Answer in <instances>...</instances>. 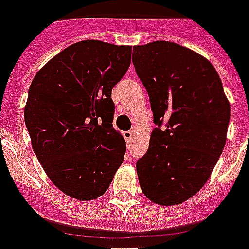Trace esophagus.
Listing matches in <instances>:
<instances>
[{"label":"esophagus","instance_id":"esophagus-1","mask_svg":"<svg viewBox=\"0 0 249 249\" xmlns=\"http://www.w3.org/2000/svg\"><path fill=\"white\" fill-rule=\"evenodd\" d=\"M133 137H134V131H133V130H128V131H125V133H124L125 141L128 142V143H129V142H131Z\"/></svg>","mask_w":249,"mask_h":249}]
</instances>
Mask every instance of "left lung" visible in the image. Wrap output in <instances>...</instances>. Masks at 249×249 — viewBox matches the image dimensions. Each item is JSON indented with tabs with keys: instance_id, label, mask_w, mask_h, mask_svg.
<instances>
[{
	"instance_id": "1",
	"label": "left lung",
	"mask_w": 249,
	"mask_h": 249,
	"mask_svg": "<svg viewBox=\"0 0 249 249\" xmlns=\"http://www.w3.org/2000/svg\"><path fill=\"white\" fill-rule=\"evenodd\" d=\"M133 64L157 126L137 162L142 191L156 204L177 205L210 177L224 149L231 105L212 63L179 44L135 45Z\"/></svg>"
}]
</instances>
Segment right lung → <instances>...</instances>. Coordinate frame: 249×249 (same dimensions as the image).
<instances>
[{
    "label": "right lung",
    "mask_w": 249,
    "mask_h": 249,
    "mask_svg": "<svg viewBox=\"0 0 249 249\" xmlns=\"http://www.w3.org/2000/svg\"><path fill=\"white\" fill-rule=\"evenodd\" d=\"M130 60L128 45L83 40L50 59L31 82L24 111L31 145L52 182L71 197L104 195L124 160L111 91Z\"/></svg>",
    "instance_id": "add662e5"
}]
</instances>
